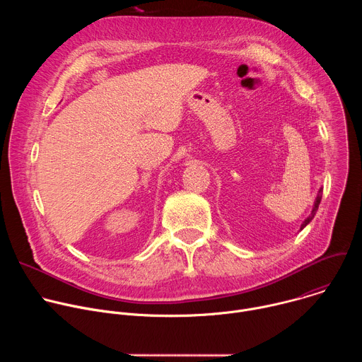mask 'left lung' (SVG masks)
Returning a JSON list of instances; mask_svg holds the SVG:
<instances>
[{"mask_svg":"<svg viewBox=\"0 0 362 362\" xmlns=\"http://www.w3.org/2000/svg\"><path fill=\"white\" fill-rule=\"evenodd\" d=\"M321 199H322V189H320V192H318V194H317V199H315V202H314V208H313V212H311V215H309L305 221H303V223L300 225V230L311 222L313 219H314V216H315V214H317V211H318V208H320V203H321Z\"/></svg>","mask_w":362,"mask_h":362,"instance_id":"left-lung-1","label":"left lung"}]
</instances>
